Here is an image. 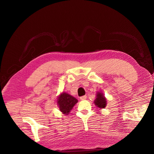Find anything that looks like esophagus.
Listing matches in <instances>:
<instances>
[{"instance_id":"34e87169","label":"esophagus","mask_w":154,"mask_h":154,"mask_svg":"<svg viewBox=\"0 0 154 154\" xmlns=\"http://www.w3.org/2000/svg\"><path fill=\"white\" fill-rule=\"evenodd\" d=\"M86 96H82V97H80V100H85L86 99Z\"/></svg>"}]
</instances>
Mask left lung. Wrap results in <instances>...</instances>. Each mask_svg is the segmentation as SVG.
Wrapping results in <instances>:
<instances>
[{"label": "left lung", "instance_id": "left-lung-1", "mask_svg": "<svg viewBox=\"0 0 154 154\" xmlns=\"http://www.w3.org/2000/svg\"><path fill=\"white\" fill-rule=\"evenodd\" d=\"M94 103L99 108H105L106 105V99L103 96V94L100 92H97L96 94V99L94 100Z\"/></svg>", "mask_w": 154, "mask_h": 154}]
</instances>
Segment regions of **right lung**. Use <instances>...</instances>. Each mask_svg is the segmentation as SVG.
Masks as SVG:
<instances>
[{
	"instance_id": "right-lung-1",
	"label": "right lung",
	"mask_w": 154,
	"mask_h": 154,
	"mask_svg": "<svg viewBox=\"0 0 154 154\" xmlns=\"http://www.w3.org/2000/svg\"><path fill=\"white\" fill-rule=\"evenodd\" d=\"M77 102V99L74 97L64 92L61 93L57 99V104L60 112L66 115H69Z\"/></svg>"
}]
</instances>
